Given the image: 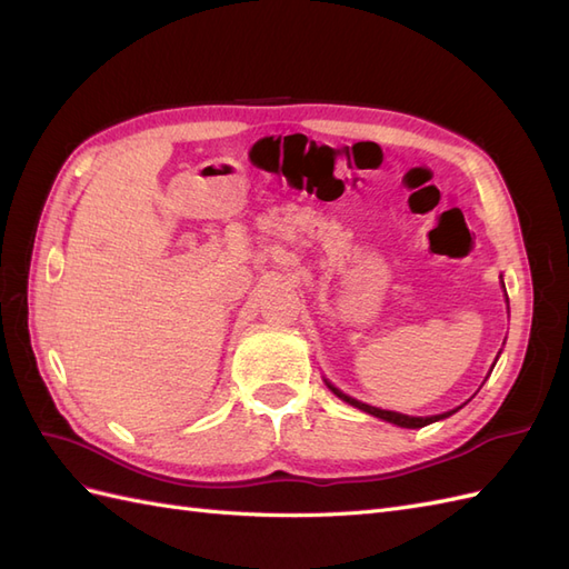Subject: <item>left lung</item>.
I'll return each mask as SVG.
<instances>
[{
	"label": "left lung",
	"mask_w": 569,
	"mask_h": 569,
	"mask_svg": "<svg viewBox=\"0 0 569 569\" xmlns=\"http://www.w3.org/2000/svg\"><path fill=\"white\" fill-rule=\"evenodd\" d=\"M503 289H506V284H503ZM508 299V297H506ZM496 366V363H493ZM325 385H327V389H330L335 396H339L341 401H347L349 406H353V408H358V410H363V412H368V416H375V418H380V420H387V422H391V425H399V427H408V429H418V427H425V425H432V422H437V420H443V418H449V416H453V412L458 410H449V412H441V416H429V418H412V416H403V412H393V410H382V408H375V406H368V403H363V401H358V399H351V396H347L343 391H339L332 382H327L325 380Z\"/></svg>",
	"instance_id": "left-lung-1"
}]
</instances>
